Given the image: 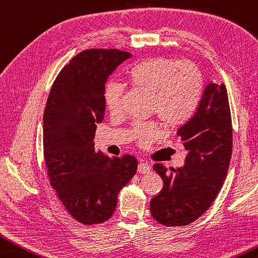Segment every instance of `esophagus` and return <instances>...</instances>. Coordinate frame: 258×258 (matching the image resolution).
<instances>
[{"instance_id":"34e87169","label":"esophagus","mask_w":258,"mask_h":258,"mask_svg":"<svg viewBox=\"0 0 258 258\" xmlns=\"http://www.w3.org/2000/svg\"><path fill=\"white\" fill-rule=\"evenodd\" d=\"M150 165H149L147 162H140L139 165H138V173H141V174H147L150 172Z\"/></svg>"}]
</instances>
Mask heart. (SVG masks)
Wrapping results in <instances>:
<instances>
[{"label": "heart", "mask_w": 258, "mask_h": 258, "mask_svg": "<svg viewBox=\"0 0 258 258\" xmlns=\"http://www.w3.org/2000/svg\"><path fill=\"white\" fill-rule=\"evenodd\" d=\"M128 76L136 87L151 91L150 110L157 112L168 125L185 121L202 99L203 75L192 62L168 56L148 57L131 66ZM123 93L121 83L110 81L106 84L104 100L108 110H120ZM133 135L140 146L148 147L159 138L160 127L154 121L136 123Z\"/></svg>", "instance_id": "heart-1"}]
</instances>
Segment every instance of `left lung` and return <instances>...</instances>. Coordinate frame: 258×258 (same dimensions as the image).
<instances>
[{
  "mask_svg": "<svg viewBox=\"0 0 258 258\" xmlns=\"http://www.w3.org/2000/svg\"><path fill=\"white\" fill-rule=\"evenodd\" d=\"M176 136L187 150L184 165L168 172L162 163L153 164L163 187L151 199L150 212L165 226H184L197 221L214 202L225 181L233 129L224 84L205 86L197 110Z\"/></svg>",
  "mask_w": 258,
  "mask_h": 258,
  "instance_id": "obj_1",
  "label": "left lung"
}]
</instances>
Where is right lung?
Returning a JSON list of instances; mask_svg holds the SVG:
<instances>
[{
    "label": "right lung",
    "instance_id": "1",
    "mask_svg": "<svg viewBox=\"0 0 258 258\" xmlns=\"http://www.w3.org/2000/svg\"><path fill=\"white\" fill-rule=\"evenodd\" d=\"M120 49H86L73 57L51 86L43 118L44 159L50 185L66 211L84 225L112 216L120 190L133 179L134 156L95 151L97 123L105 117L104 89L130 58Z\"/></svg>",
    "mask_w": 258,
    "mask_h": 258
}]
</instances>
